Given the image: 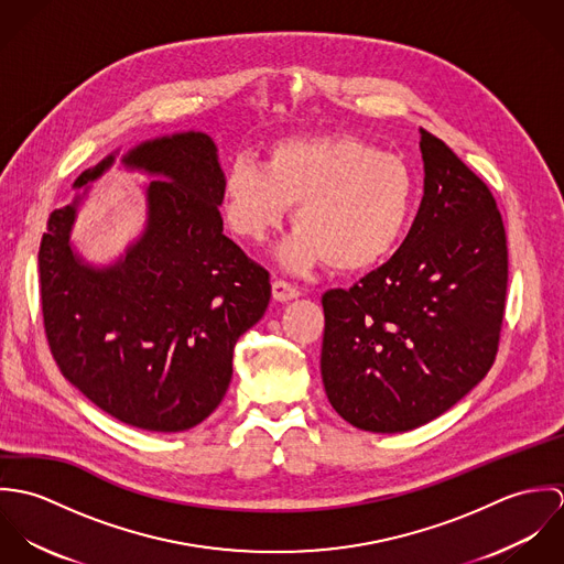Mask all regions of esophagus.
<instances>
[{
    "instance_id": "esophagus-1",
    "label": "esophagus",
    "mask_w": 564,
    "mask_h": 564,
    "mask_svg": "<svg viewBox=\"0 0 564 564\" xmlns=\"http://www.w3.org/2000/svg\"><path fill=\"white\" fill-rule=\"evenodd\" d=\"M271 293H273V300H275V302H291V300H295V297L302 295V291H300L297 286H293V284L284 282V280H273Z\"/></svg>"
}]
</instances>
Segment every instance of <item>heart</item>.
<instances>
[{
	"instance_id": "1",
	"label": "heart",
	"mask_w": 564,
	"mask_h": 564,
	"mask_svg": "<svg viewBox=\"0 0 564 564\" xmlns=\"http://www.w3.org/2000/svg\"><path fill=\"white\" fill-rule=\"evenodd\" d=\"M414 199L410 166L351 134L282 139L264 166L237 159L224 177V217L241 239L264 241L295 206L297 232L282 249L295 271L378 267L405 237Z\"/></svg>"
}]
</instances>
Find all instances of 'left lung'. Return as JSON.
Wrapping results in <instances>:
<instances>
[{
    "instance_id": "left-lung-1",
    "label": "left lung",
    "mask_w": 564,
    "mask_h": 564,
    "mask_svg": "<svg viewBox=\"0 0 564 564\" xmlns=\"http://www.w3.org/2000/svg\"><path fill=\"white\" fill-rule=\"evenodd\" d=\"M423 199L402 247L349 291L322 297V378L354 427L414 430L460 402L495 362L508 247L495 197L421 130Z\"/></svg>"
}]
</instances>
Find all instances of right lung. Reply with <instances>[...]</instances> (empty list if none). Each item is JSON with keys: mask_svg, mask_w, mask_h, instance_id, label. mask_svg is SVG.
<instances>
[{"mask_svg": "<svg viewBox=\"0 0 564 564\" xmlns=\"http://www.w3.org/2000/svg\"><path fill=\"white\" fill-rule=\"evenodd\" d=\"M74 204L50 215L39 249L47 343L63 376L110 416L150 432H182L224 400L239 336L262 319L269 273L224 235V171L204 132L145 141L121 162L164 180L148 184L143 235L110 267L84 262Z\"/></svg>", "mask_w": 564, "mask_h": 564, "instance_id": "right-lung-1", "label": "right lung"}]
</instances>
